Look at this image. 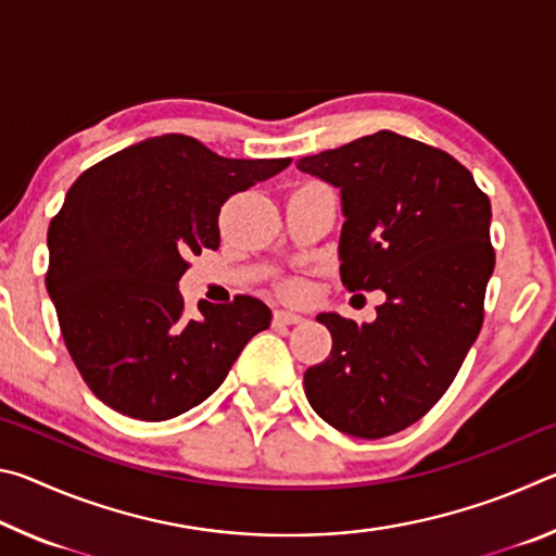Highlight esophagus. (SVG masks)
<instances>
[{
	"label": "esophagus",
	"instance_id": "1",
	"mask_svg": "<svg viewBox=\"0 0 556 556\" xmlns=\"http://www.w3.org/2000/svg\"><path fill=\"white\" fill-rule=\"evenodd\" d=\"M296 324H304V316L294 314V312H285V308H277L275 312V326H296Z\"/></svg>",
	"mask_w": 556,
	"mask_h": 556
}]
</instances>
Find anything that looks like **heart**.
<instances>
[{"label": "heart", "mask_w": 556, "mask_h": 556, "mask_svg": "<svg viewBox=\"0 0 556 556\" xmlns=\"http://www.w3.org/2000/svg\"><path fill=\"white\" fill-rule=\"evenodd\" d=\"M285 291H287V294H289V296H299V294H301V291H304V287H301V285H299V281H291V285H287V289H285Z\"/></svg>", "instance_id": "heart-1"}]
</instances>
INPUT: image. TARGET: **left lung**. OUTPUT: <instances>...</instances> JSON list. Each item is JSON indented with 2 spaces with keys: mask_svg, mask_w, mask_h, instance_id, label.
Returning <instances> with one entry per match:
<instances>
[{
  "mask_svg": "<svg viewBox=\"0 0 556 556\" xmlns=\"http://www.w3.org/2000/svg\"><path fill=\"white\" fill-rule=\"evenodd\" d=\"M296 166L341 188L343 287L388 294L372 324L318 316L333 348L304 372L306 400L343 434H397L444 397L481 333L491 201L454 156L390 129Z\"/></svg>",
  "mask_w": 556,
  "mask_h": 556,
  "instance_id": "8db88e82",
  "label": "left lung"
}]
</instances>
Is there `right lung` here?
I'll return each instance as SVG.
<instances>
[{
	"instance_id": "right-lung-1",
	"label": "right lung",
	"mask_w": 556,
	"mask_h": 556,
	"mask_svg": "<svg viewBox=\"0 0 556 556\" xmlns=\"http://www.w3.org/2000/svg\"><path fill=\"white\" fill-rule=\"evenodd\" d=\"M291 159H225L186 135L152 137L78 176L49 225L46 289L65 348L100 402L142 421L178 417L220 388L271 312L255 296L201 301L188 257L220 248L218 215Z\"/></svg>"
}]
</instances>
